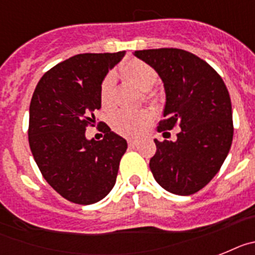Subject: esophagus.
Listing matches in <instances>:
<instances>
[{"instance_id":"obj_1","label":"esophagus","mask_w":255,"mask_h":255,"mask_svg":"<svg viewBox=\"0 0 255 255\" xmlns=\"http://www.w3.org/2000/svg\"><path fill=\"white\" fill-rule=\"evenodd\" d=\"M137 145H138V141H136V140L128 141V146H129V147H136Z\"/></svg>"}]
</instances>
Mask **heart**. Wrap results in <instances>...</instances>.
<instances>
[{"label":"heart","mask_w":255,"mask_h":255,"mask_svg":"<svg viewBox=\"0 0 255 255\" xmlns=\"http://www.w3.org/2000/svg\"><path fill=\"white\" fill-rule=\"evenodd\" d=\"M119 74L122 75V78H125L130 85L143 92L151 90L158 82V73L155 72L154 68L138 59H130L126 61L119 68ZM114 96L115 77L113 74H108L101 82L99 90V99L104 110H110L114 108ZM151 121L152 115L147 110H121L113 115L112 126L118 133L123 136L138 137L151 123Z\"/></svg>","instance_id":"b5f03b06"}]
</instances>
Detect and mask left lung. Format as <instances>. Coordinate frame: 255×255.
Wrapping results in <instances>:
<instances>
[{
    "label": "left lung",
    "mask_w": 255,
    "mask_h": 255,
    "mask_svg": "<svg viewBox=\"0 0 255 255\" xmlns=\"http://www.w3.org/2000/svg\"><path fill=\"white\" fill-rule=\"evenodd\" d=\"M155 69L165 91L164 119L158 130L180 126L176 141H155L150 159L155 181L176 195H192L218 173L234 137L231 99L220 74L180 48L134 51Z\"/></svg>",
    "instance_id": "obj_1"
}]
</instances>
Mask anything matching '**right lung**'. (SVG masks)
<instances>
[{
    "instance_id": "right-lung-1",
    "label": "right lung",
    "mask_w": 255,
    "mask_h": 255,
    "mask_svg": "<svg viewBox=\"0 0 255 255\" xmlns=\"http://www.w3.org/2000/svg\"><path fill=\"white\" fill-rule=\"evenodd\" d=\"M125 54L75 55L43 74L32 96L28 138L33 158L48 185L75 204H94L112 191L127 150V141L105 123L103 140L86 137L101 108V82Z\"/></svg>"
}]
</instances>
